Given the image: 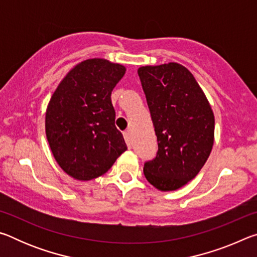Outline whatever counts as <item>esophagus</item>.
<instances>
[{
	"label": "esophagus",
	"instance_id": "esophagus-1",
	"mask_svg": "<svg viewBox=\"0 0 257 257\" xmlns=\"http://www.w3.org/2000/svg\"><path fill=\"white\" fill-rule=\"evenodd\" d=\"M123 137H124L125 143H127V146L130 149V147H132V137H130V134H129L128 130L123 132Z\"/></svg>",
	"mask_w": 257,
	"mask_h": 257
}]
</instances>
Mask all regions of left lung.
Here are the masks:
<instances>
[{"label":"left lung","instance_id":"obj_1","mask_svg":"<svg viewBox=\"0 0 257 257\" xmlns=\"http://www.w3.org/2000/svg\"><path fill=\"white\" fill-rule=\"evenodd\" d=\"M159 151L145 163L147 181L172 191L194 179L214 144V113L188 69L177 62L138 68Z\"/></svg>","mask_w":257,"mask_h":257}]
</instances>
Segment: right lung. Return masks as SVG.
Segmentation results:
<instances>
[{
  "label": "right lung",
  "instance_id": "1",
  "mask_svg": "<svg viewBox=\"0 0 257 257\" xmlns=\"http://www.w3.org/2000/svg\"><path fill=\"white\" fill-rule=\"evenodd\" d=\"M125 67L105 59H87L69 71L52 94L45 133L56 163L79 181L108 171L127 150L116 129L111 93Z\"/></svg>",
  "mask_w": 257,
  "mask_h": 257
}]
</instances>
